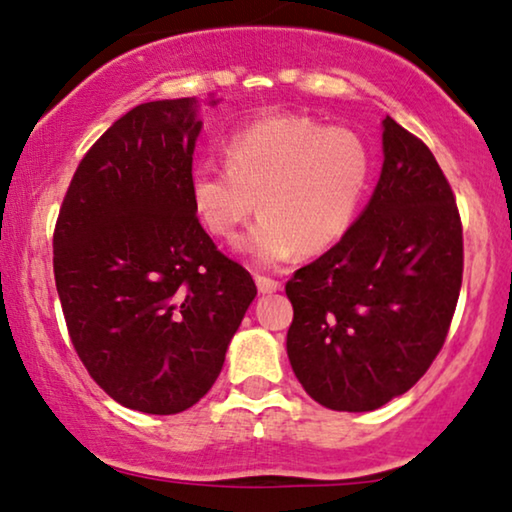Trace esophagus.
<instances>
[{
    "mask_svg": "<svg viewBox=\"0 0 512 512\" xmlns=\"http://www.w3.org/2000/svg\"><path fill=\"white\" fill-rule=\"evenodd\" d=\"M256 286H258V291L261 293H275V291H279V284L277 279H272V277H265V275H256Z\"/></svg>",
    "mask_w": 512,
    "mask_h": 512,
    "instance_id": "esophagus-1",
    "label": "esophagus"
}]
</instances>
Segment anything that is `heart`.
<instances>
[{
	"instance_id": "b5f03b06",
	"label": "heart",
	"mask_w": 512,
	"mask_h": 512,
	"mask_svg": "<svg viewBox=\"0 0 512 512\" xmlns=\"http://www.w3.org/2000/svg\"><path fill=\"white\" fill-rule=\"evenodd\" d=\"M370 181V151L356 132L326 128L298 114L263 116L226 144V167L198 165L191 174L193 212L212 237L240 242L261 265L331 249L354 226Z\"/></svg>"
}]
</instances>
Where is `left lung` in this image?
Here are the masks:
<instances>
[{"mask_svg": "<svg viewBox=\"0 0 512 512\" xmlns=\"http://www.w3.org/2000/svg\"><path fill=\"white\" fill-rule=\"evenodd\" d=\"M373 198L342 240L293 272L286 352L331 410L368 412L415 387L450 331L464 272L457 202L422 139L382 121Z\"/></svg>", "mask_w": 512, "mask_h": 512, "instance_id": "left-lung-1", "label": "left lung"}]
</instances>
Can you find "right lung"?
Here are the masks:
<instances>
[{
	"instance_id": "right-lung-1",
	"label": "right lung",
	"mask_w": 512,
	"mask_h": 512,
	"mask_svg": "<svg viewBox=\"0 0 512 512\" xmlns=\"http://www.w3.org/2000/svg\"><path fill=\"white\" fill-rule=\"evenodd\" d=\"M200 130L195 97L130 109L76 167L53 233L76 354L116 403L146 415H177L212 389L256 298L193 212Z\"/></svg>"
}]
</instances>
